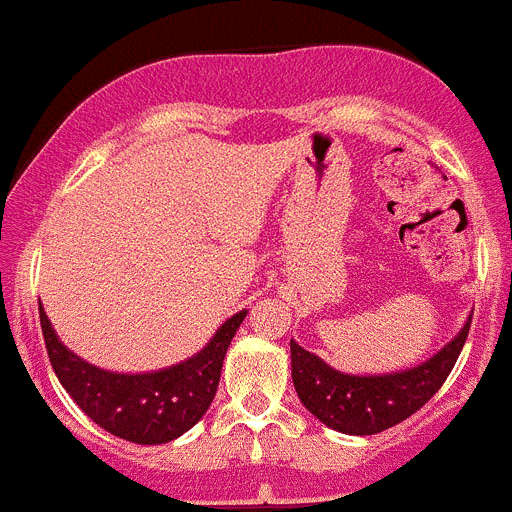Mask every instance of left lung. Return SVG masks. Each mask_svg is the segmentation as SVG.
Wrapping results in <instances>:
<instances>
[{"mask_svg": "<svg viewBox=\"0 0 512 512\" xmlns=\"http://www.w3.org/2000/svg\"><path fill=\"white\" fill-rule=\"evenodd\" d=\"M470 322L472 314L462 330L424 363L378 375L342 373L292 340V381L299 401L309 414L340 434H381L416 414L442 388L462 353Z\"/></svg>", "mask_w": 512, "mask_h": 512, "instance_id": "obj_1", "label": "left lung"}]
</instances>
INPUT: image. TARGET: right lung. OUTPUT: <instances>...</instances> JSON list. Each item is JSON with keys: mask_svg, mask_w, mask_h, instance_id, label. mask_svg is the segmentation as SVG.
Masks as SVG:
<instances>
[{"mask_svg": "<svg viewBox=\"0 0 512 512\" xmlns=\"http://www.w3.org/2000/svg\"><path fill=\"white\" fill-rule=\"evenodd\" d=\"M243 317L246 309L228 317L208 345L182 363L147 373H116L65 348L40 304L42 337L58 381L101 429L134 444H167L203 419Z\"/></svg>", "mask_w": 512, "mask_h": 512, "instance_id": "obj_1", "label": "right lung"}]
</instances>
